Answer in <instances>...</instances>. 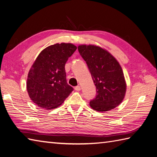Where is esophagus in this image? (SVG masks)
<instances>
[{
    "label": "esophagus",
    "instance_id": "esophagus-1",
    "mask_svg": "<svg viewBox=\"0 0 157 157\" xmlns=\"http://www.w3.org/2000/svg\"><path fill=\"white\" fill-rule=\"evenodd\" d=\"M74 89H75V90H76V91H80L81 90V87L79 86H77L74 88Z\"/></svg>",
    "mask_w": 157,
    "mask_h": 157
}]
</instances>
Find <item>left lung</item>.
Here are the masks:
<instances>
[{
  "instance_id": "8db88e82",
  "label": "left lung",
  "mask_w": 157,
  "mask_h": 157,
  "mask_svg": "<svg viewBox=\"0 0 157 157\" xmlns=\"http://www.w3.org/2000/svg\"><path fill=\"white\" fill-rule=\"evenodd\" d=\"M78 51L88 65L96 89L90 105L95 111H109L125 97L126 83L121 65L111 53L94 45L82 44Z\"/></svg>"
}]
</instances>
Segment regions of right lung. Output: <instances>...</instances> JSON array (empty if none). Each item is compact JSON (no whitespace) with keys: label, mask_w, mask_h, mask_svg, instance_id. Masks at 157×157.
Listing matches in <instances>:
<instances>
[{"label":"right lung","mask_w":157,"mask_h":157,"mask_svg":"<svg viewBox=\"0 0 157 157\" xmlns=\"http://www.w3.org/2000/svg\"><path fill=\"white\" fill-rule=\"evenodd\" d=\"M76 49L71 43H57L46 47L37 56L26 85L29 98L39 107H58L73 90L67 82L65 65Z\"/></svg>","instance_id":"1"}]
</instances>
